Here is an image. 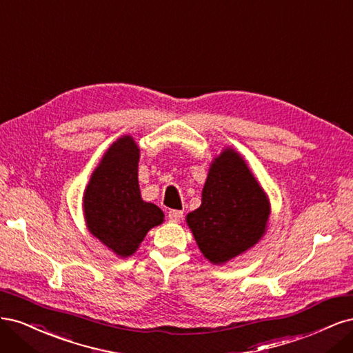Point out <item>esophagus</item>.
<instances>
[{
    "label": "esophagus",
    "mask_w": 353,
    "mask_h": 353,
    "mask_svg": "<svg viewBox=\"0 0 353 353\" xmlns=\"http://www.w3.org/2000/svg\"><path fill=\"white\" fill-rule=\"evenodd\" d=\"M168 218H169L170 222H179L181 218H183V212H181V210H175V209L169 210V212H168Z\"/></svg>",
    "instance_id": "1"
}]
</instances>
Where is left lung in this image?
Returning <instances> with one entry per match:
<instances>
[{"instance_id":"obj_1","label":"left lung","mask_w":353,"mask_h":353,"mask_svg":"<svg viewBox=\"0 0 353 353\" xmlns=\"http://www.w3.org/2000/svg\"><path fill=\"white\" fill-rule=\"evenodd\" d=\"M270 200L244 159L223 148L212 160L201 205L187 223L208 261L222 265L258 243L266 231Z\"/></svg>"}]
</instances>
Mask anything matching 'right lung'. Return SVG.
<instances>
[{
  "instance_id": "1",
  "label": "right lung",
  "mask_w": 353,
  "mask_h": 353,
  "mask_svg": "<svg viewBox=\"0 0 353 353\" xmlns=\"http://www.w3.org/2000/svg\"><path fill=\"white\" fill-rule=\"evenodd\" d=\"M140 148L123 135L104 153L83 193V216L95 239L121 258L140 248L145 234L163 222V212L141 199Z\"/></svg>"
}]
</instances>
